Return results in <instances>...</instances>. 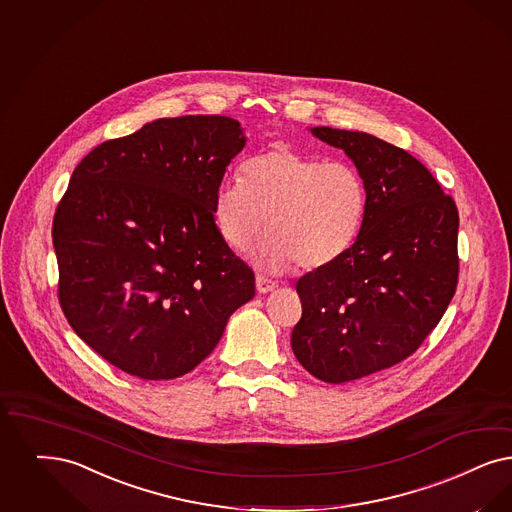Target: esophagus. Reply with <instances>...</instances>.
<instances>
[{"mask_svg": "<svg viewBox=\"0 0 512 512\" xmlns=\"http://www.w3.org/2000/svg\"><path fill=\"white\" fill-rule=\"evenodd\" d=\"M276 287H278V284L274 280H270L268 276H263V274H257V291L259 293H268V291H272Z\"/></svg>", "mask_w": 512, "mask_h": 512, "instance_id": "obj_1", "label": "esophagus"}]
</instances>
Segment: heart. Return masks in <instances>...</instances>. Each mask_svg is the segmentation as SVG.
Listing matches in <instances>:
<instances>
[{"mask_svg":"<svg viewBox=\"0 0 512 512\" xmlns=\"http://www.w3.org/2000/svg\"><path fill=\"white\" fill-rule=\"evenodd\" d=\"M366 204V184L354 165L278 143L247 160L244 179L219 184L215 217L226 244L240 251L266 226L270 236L257 253L266 268L320 270L354 244Z\"/></svg>","mask_w":512,"mask_h":512,"instance_id":"1","label":"heart"}]
</instances>
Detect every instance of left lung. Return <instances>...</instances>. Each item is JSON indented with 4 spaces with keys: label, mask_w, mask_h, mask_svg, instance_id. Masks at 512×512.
Returning a JSON list of instances; mask_svg holds the SVG:
<instances>
[{
    "label": "left lung",
    "mask_w": 512,
    "mask_h": 512,
    "mask_svg": "<svg viewBox=\"0 0 512 512\" xmlns=\"http://www.w3.org/2000/svg\"><path fill=\"white\" fill-rule=\"evenodd\" d=\"M310 131L345 150L368 204L347 253L297 280L291 348L316 379L347 383L400 364L438 326L459 278V213L406 150L358 131Z\"/></svg>",
    "instance_id": "8db88e82"
}]
</instances>
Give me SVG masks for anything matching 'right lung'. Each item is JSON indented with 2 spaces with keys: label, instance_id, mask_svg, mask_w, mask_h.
<instances>
[{
  "label": "right lung",
  "instance_id": "obj_1",
  "mask_svg": "<svg viewBox=\"0 0 512 512\" xmlns=\"http://www.w3.org/2000/svg\"><path fill=\"white\" fill-rule=\"evenodd\" d=\"M246 139L226 116H181L93 148L53 217L59 303L106 362L162 381L217 347L255 274L215 225V192Z\"/></svg>",
  "mask_w": 512,
  "mask_h": 512
}]
</instances>
